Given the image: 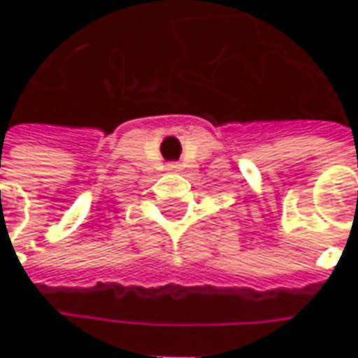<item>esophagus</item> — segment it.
<instances>
[{
	"label": "esophagus",
	"instance_id": "1",
	"mask_svg": "<svg viewBox=\"0 0 358 358\" xmlns=\"http://www.w3.org/2000/svg\"><path fill=\"white\" fill-rule=\"evenodd\" d=\"M166 169H169V171H178L180 164L178 163H169V164H166Z\"/></svg>",
	"mask_w": 358,
	"mask_h": 358
}]
</instances>
